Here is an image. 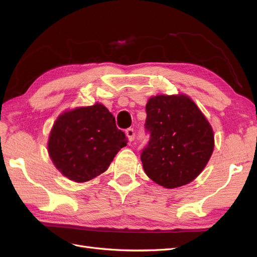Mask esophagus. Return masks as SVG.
<instances>
[{"instance_id": "esophagus-1", "label": "esophagus", "mask_w": 257, "mask_h": 257, "mask_svg": "<svg viewBox=\"0 0 257 257\" xmlns=\"http://www.w3.org/2000/svg\"><path fill=\"white\" fill-rule=\"evenodd\" d=\"M125 134H126V136H127V138H128V142H133V139H134V135H135V132H134V128H127L126 131H125Z\"/></svg>"}]
</instances>
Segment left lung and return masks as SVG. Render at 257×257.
I'll return each instance as SVG.
<instances>
[{
    "instance_id": "left-lung-1",
    "label": "left lung",
    "mask_w": 257,
    "mask_h": 257,
    "mask_svg": "<svg viewBox=\"0 0 257 257\" xmlns=\"http://www.w3.org/2000/svg\"><path fill=\"white\" fill-rule=\"evenodd\" d=\"M146 111L150 139L141 155L145 173L166 189L190 183L213 152V131L206 116L184 94L153 96Z\"/></svg>"
}]
</instances>
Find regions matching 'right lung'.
<instances>
[{
	"label": "right lung",
	"mask_w": 257,
	"mask_h": 257,
	"mask_svg": "<svg viewBox=\"0 0 257 257\" xmlns=\"http://www.w3.org/2000/svg\"><path fill=\"white\" fill-rule=\"evenodd\" d=\"M127 138L114 116L96 103L62 113L51 128L48 152L61 174L85 182L106 172Z\"/></svg>",
	"instance_id": "obj_1"
}]
</instances>
